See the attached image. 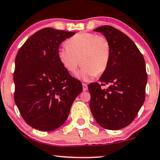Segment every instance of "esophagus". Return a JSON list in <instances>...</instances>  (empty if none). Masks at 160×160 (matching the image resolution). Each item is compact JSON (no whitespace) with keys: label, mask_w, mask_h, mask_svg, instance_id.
Here are the masks:
<instances>
[{"label":"esophagus","mask_w":160,"mask_h":160,"mask_svg":"<svg viewBox=\"0 0 160 160\" xmlns=\"http://www.w3.org/2000/svg\"><path fill=\"white\" fill-rule=\"evenodd\" d=\"M82 89H83L84 92L87 91V90H88V86H87V84L82 83Z\"/></svg>","instance_id":"34e87169"}]
</instances>
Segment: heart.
Listing matches in <instances>:
<instances>
[{
	"label": "heart",
	"mask_w": 160,
	"mask_h": 160,
	"mask_svg": "<svg viewBox=\"0 0 160 160\" xmlns=\"http://www.w3.org/2000/svg\"><path fill=\"white\" fill-rule=\"evenodd\" d=\"M65 45L67 48H60L57 53L59 62L73 74L78 70L80 59L82 68L78 77L82 80L102 74L108 66L110 45L103 36L88 32H78L68 38Z\"/></svg>",
	"instance_id": "b5f03b06"
}]
</instances>
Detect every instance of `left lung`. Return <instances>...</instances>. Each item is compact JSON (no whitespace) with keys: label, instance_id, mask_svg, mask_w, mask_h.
<instances>
[{"label":"left lung","instance_id":"left-lung-1","mask_svg":"<svg viewBox=\"0 0 160 160\" xmlns=\"http://www.w3.org/2000/svg\"><path fill=\"white\" fill-rule=\"evenodd\" d=\"M110 45L108 66L99 79L102 84H88L90 109L96 122L107 130H120L131 123L145 99L148 81L145 62L133 42L111 26L94 30ZM110 84L106 90L101 85Z\"/></svg>","mask_w":160,"mask_h":160}]
</instances>
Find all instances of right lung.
<instances>
[{
    "label": "right lung",
    "instance_id": "add662e5",
    "mask_svg": "<svg viewBox=\"0 0 160 160\" xmlns=\"http://www.w3.org/2000/svg\"><path fill=\"white\" fill-rule=\"evenodd\" d=\"M74 34L44 28L30 36L17 53L15 102L32 128L52 131L61 127L82 91L81 82L69 74L57 57L62 42Z\"/></svg>",
    "mask_w": 160,
    "mask_h": 160
}]
</instances>
